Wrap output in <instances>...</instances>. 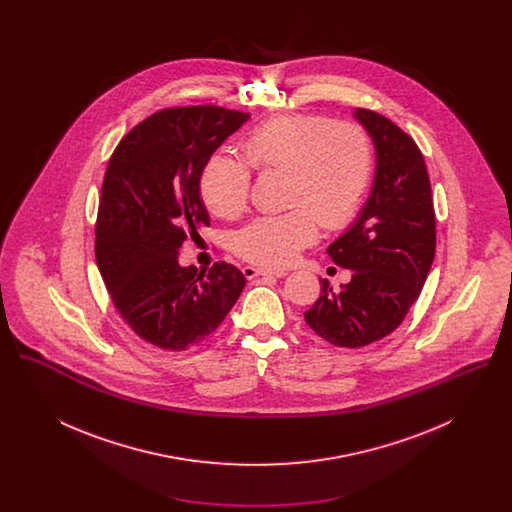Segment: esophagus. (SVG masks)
I'll return each mask as SVG.
<instances>
[{
	"label": "esophagus",
	"instance_id": "1",
	"mask_svg": "<svg viewBox=\"0 0 512 512\" xmlns=\"http://www.w3.org/2000/svg\"><path fill=\"white\" fill-rule=\"evenodd\" d=\"M242 272H244L245 278L247 280H253V278H257V276H272V278H284L288 272L286 270H268V268H259V267H247L242 268Z\"/></svg>",
	"mask_w": 512,
	"mask_h": 512
}]
</instances>
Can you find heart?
Returning a JSON list of instances; mask_svg holds the SVG:
<instances>
[{"label":"heart","mask_w":512,"mask_h":512,"mask_svg":"<svg viewBox=\"0 0 512 512\" xmlns=\"http://www.w3.org/2000/svg\"><path fill=\"white\" fill-rule=\"evenodd\" d=\"M240 159L217 153L199 178L207 209L220 219H236L247 207L251 172L288 171L284 215L259 217L234 240L236 253L259 267L292 265L318 240V222L341 230L357 217L372 176V144L365 128L322 115H284L255 126L242 142Z\"/></svg>","instance_id":"b5f03b06"}]
</instances>
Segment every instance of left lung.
<instances>
[{
    "instance_id": "1",
    "label": "left lung",
    "mask_w": 512,
    "mask_h": 512,
    "mask_svg": "<svg viewBox=\"0 0 512 512\" xmlns=\"http://www.w3.org/2000/svg\"><path fill=\"white\" fill-rule=\"evenodd\" d=\"M376 149L370 195L351 228L328 247L336 265L353 270L334 292L322 280L305 322L338 347H365L407 317L436 255V215L430 176L413 138L370 109H355Z\"/></svg>"
}]
</instances>
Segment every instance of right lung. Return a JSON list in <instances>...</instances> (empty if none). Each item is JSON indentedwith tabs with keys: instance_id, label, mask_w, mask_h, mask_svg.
Instances as JSON below:
<instances>
[{
	"instance_id": "add662e5",
	"label": "right lung",
	"mask_w": 512,
	"mask_h": 512,
	"mask_svg": "<svg viewBox=\"0 0 512 512\" xmlns=\"http://www.w3.org/2000/svg\"><path fill=\"white\" fill-rule=\"evenodd\" d=\"M249 113L171 107L134 126L113 151L99 201L96 261L122 320L151 345L184 351L211 336L244 290L224 261L182 267L178 251L209 226L199 192L205 163Z\"/></svg>"
}]
</instances>
